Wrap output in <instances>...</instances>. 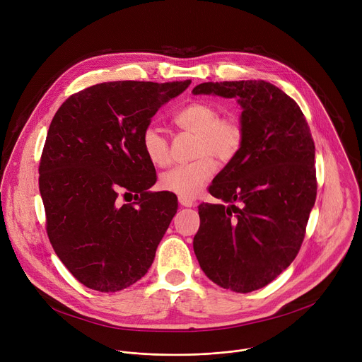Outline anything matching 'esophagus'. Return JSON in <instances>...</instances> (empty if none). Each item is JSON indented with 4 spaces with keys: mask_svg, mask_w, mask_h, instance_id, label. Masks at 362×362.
I'll use <instances>...</instances> for the list:
<instances>
[{
    "mask_svg": "<svg viewBox=\"0 0 362 362\" xmlns=\"http://www.w3.org/2000/svg\"><path fill=\"white\" fill-rule=\"evenodd\" d=\"M179 203L180 206H185V208H192V206H196V202L187 197H179Z\"/></svg>",
    "mask_w": 362,
    "mask_h": 362,
    "instance_id": "obj_1",
    "label": "esophagus"
}]
</instances>
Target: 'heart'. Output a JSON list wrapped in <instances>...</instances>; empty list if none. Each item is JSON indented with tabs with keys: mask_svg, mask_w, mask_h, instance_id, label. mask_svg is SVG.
<instances>
[{
	"mask_svg": "<svg viewBox=\"0 0 362 362\" xmlns=\"http://www.w3.org/2000/svg\"><path fill=\"white\" fill-rule=\"evenodd\" d=\"M219 109L209 101H192L173 115V123L194 133V160L172 168L159 179V186L179 197L192 199L215 173L216 163H230L245 141V126L236 115L219 116ZM141 148L147 160L156 168L170 162L168 137L156 126L148 124L141 132Z\"/></svg>",
	"mask_w": 362,
	"mask_h": 362,
	"instance_id": "heart-1",
	"label": "heart"
}]
</instances>
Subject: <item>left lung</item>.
Masks as SVG:
<instances>
[{
  "label": "left lung",
  "instance_id": "8db88e82",
  "mask_svg": "<svg viewBox=\"0 0 362 362\" xmlns=\"http://www.w3.org/2000/svg\"><path fill=\"white\" fill-rule=\"evenodd\" d=\"M193 94L238 98L245 141L214 179L225 204H199L193 249L216 285L247 293L296 257L317 197L315 144L296 101L264 80L202 83Z\"/></svg>",
  "mask_w": 362,
  "mask_h": 362
}]
</instances>
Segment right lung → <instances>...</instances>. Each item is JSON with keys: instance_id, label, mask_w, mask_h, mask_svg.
Segmentation results:
<instances>
[{"instance_id": "right-lung-1", "label": "right lung", "mask_w": 362, "mask_h": 362, "mask_svg": "<svg viewBox=\"0 0 362 362\" xmlns=\"http://www.w3.org/2000/svg\"><path fill=\"white\" fill-rule=\"evenodd\" d=\"M186 81H110L70 95L51 120L40 159V193L51 246L84 286L122 291L146 275L176 211L148 192L156 170L141 132ZM135 194L120 205L118 196Z\"/></svg>"}]
</instances>
